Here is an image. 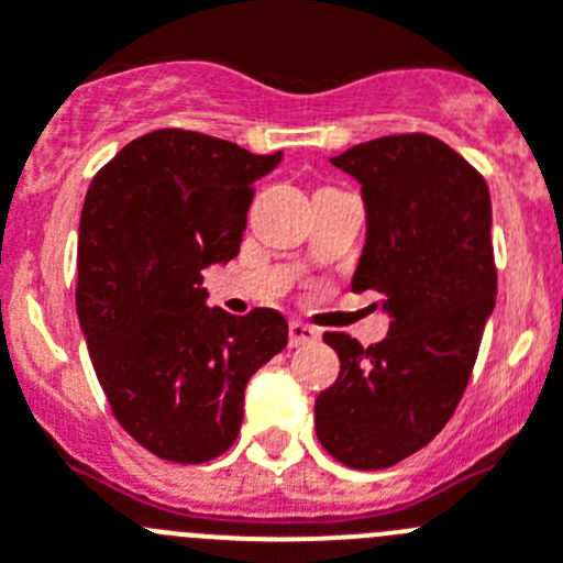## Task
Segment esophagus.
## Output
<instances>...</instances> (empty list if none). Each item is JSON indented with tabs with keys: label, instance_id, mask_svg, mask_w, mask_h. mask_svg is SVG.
I'll list each match as a JSON object with an SVG mask.
<instances>
[{
	"label": "esophagus",
	"instance_id": "obj_1",
	"mask_svg": "<svg viewBox=\"0 0 563 563\" xmlns=\"http://www.w3.org/2000/svg\"><path fill=\"white\" fill-rule=\"evenodd\" d=\"M317 339H319V331L317 328L306 325V322H291V325H288V344H291V347L311 344V342H317Z\"/></svg>",
	"mask_w": 563,
	"mask_h": 563
}]
</instances>
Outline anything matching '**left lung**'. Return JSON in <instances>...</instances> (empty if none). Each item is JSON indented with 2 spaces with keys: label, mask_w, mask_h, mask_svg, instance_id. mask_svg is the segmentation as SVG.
<instances>
[{
  "label": "left lung",
  "mask_w": 563,
  "mask_h": 563,
  "mask_svg": "<svg viewBox=\"0 0 563 563\" xmlns=\"http://www.w3.org/2000/svg\"><path fill=\"white\" fill-rule=\"evenodd\" d=\"M331 165L362 185L367 241L353 291H378L389 333L362 347L325 333L339 378L317 395L313 427L339 463L389 468L429 443L457 409L496 302L490 194L438 136L353 145Z\"/></svg>",
  "instance_id": "8db88e82"
}]
</instances>
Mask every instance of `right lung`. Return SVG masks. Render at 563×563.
Listing matches in <instances>:
<instances>
[{"instance_id": "obj_1", "label": "right lung", "mask_w": 563, "mask_h": 563, "mask_svg": "<svg viewBox=\"0 0 563 563\" xmlns=\"http://www.w3.org/2000/svg\"><path fill=\"white\" fill-rule=\"evenodd\" d=\"M261 156L199 131L136 136L86 190L78 232L80 331L120 427L170 463L235 443L244 389L288 344L272 308H207L201 272L241 250Z\"/></svg>"}]
</instances>
